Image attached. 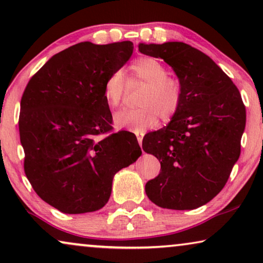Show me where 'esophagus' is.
<instances>
[{"mask_svg": "<svg viewBox=\"0 0 263 263\" xmlns=\"http://www.w3.org/2000/svg\"><path fill=\"white\" fill-rule=\"evenodd\" d=\"M136 136H138V141H139V145L141 146V145H142V138H143L142 134H138V135H136Z\"/></svg>", "mask_w": 263, "mask_h": 263, "instance_id": "1", "label": "esophagus"}]
</instances>
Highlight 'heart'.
Here are the masks:
<instances>
[{
	"instance_id": "1",
	"label": "heart",
	"mask_w": 263,
	"mask_h": 263,
	"mask_svg": "<svg viewBox=\"0 0 263 263\" xmlns=\"http://www.w3.org/2000/svg\"><path fill=\"white\" fill-rule=\"evenodd\" d=\"M130 81L146 84L139 99V107L122 110L115 115V124L135 133H143L157 124L158 117L168 121L178 112L183 100V88L177 78L168 75L167 68L154 57H139L129 67ZM125 91L124 75L112 71L103 87L105 102L118 107Z\"/></svg>"
}]
</instances>
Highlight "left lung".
<instances>
[{"label": "left lung", "mask_w": 263, "mask_h": 263, "mask_svg": "<svg viewBox=\"0 0 263 263\" xmlns=\"http://www.w3.org/2000/svg\"><path fill=\"white\" fill-rule=\"evenodd\" d=\"M141 53L172 67L183 88L178 112L142 140L160 161L146 194L167 210H195L217 196L240 154L246 106L238 88L206 53L182 42L139 44Z\"/></svg>", "instance_id": "obj_1"}]
</instances>
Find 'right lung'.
Masks as SVG:
<instances>
[{"label":"right lung","mask_w":263,"mask_h":263,"mask_svg":"<svg viewBox=\"0 0 263 263\" xmlns=\"http://www.w3.org/2000/svg\"><path fill=\"white\" fill-rule=\"evenodd\" d=\"M133 50L132 42L79 43L52 56L21 97L25 174L37 195L63 213L103 208L115 174L141 156L133 133H111L112 115L103 96L106 78Z\"/></svg>","instance_id":"right-lung-1"}]
</instances>
